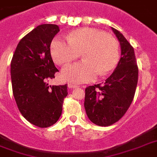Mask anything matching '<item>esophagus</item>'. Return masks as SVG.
Wrapping results in <instances>:
<instances>
[{
  "label": "esophagus",
  "instance_id": "esophagus-1",
  "mask_svg": "<svg viewBox=\"0 0 157 157\" xmlns=\"http://www.w3.org/2000/svg\"><path fill=\"white\" fill-rule=\"evenodd\" d=\"M67 86H68L69 90H72V89H75V88H77V87H79L78 86H76V85H73V84H71V83H68Z\"/></svg>",
  "mask_w": 157,
  "mask_h": 157
}]
</instances>
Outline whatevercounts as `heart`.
I'll list each match as a JSON object with an SVG mask.
<instances>
[{
    "mask_svg": "<svg viewBox=\"0 0 157 157\" xmlns=\"http://www.w3.org/2000/svg\"><path fill=\"white\" fill-rule=\"evenodd\" d=\"M119 43L110 34L91 28L72 31L67 40L55 37L50 45L54 61L67 65L79 58L83 60L63 69L62 77L71 83L94 81L103 76L116 67L119 61Z\"/></svg>",
    "mask_w": 157,
    "mask_h": 157,
    "instance_id": "heart-1",
    "label": "heart"
}]
</instances>
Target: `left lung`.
<instances>
[{"instance_id":"obj_1","label":"left lung","mask_w":157,"mask_h":157,"mask_svg":"<svg viewBox=\"0 0 157 157\" xmlns=\"http://www.w3.org/2000/svg\"><path fill=\"white\" fill-rule=\"evenodd\" d=\"M112 29L121 44V58L103 85L86 88L84 105L86 114L99 126H109L125 114L134 99L139 76L134 48L119 31Z\"/></svg>"}]
</instances>
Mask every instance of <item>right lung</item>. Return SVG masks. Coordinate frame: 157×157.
Returning a JSON list of instances; mask_svg holds the SVG:
<instances>
[{
  "label": "right lung",
  "instance_id": "add662e5",
  "mask_svg": "<svg viewBox=\"0 0 157 157\" xmlns=\"http://www.w3.org/2000/svg\"><path fill=\"white\" fill-rule=\"evenodd\" d=\"M59 32L56 24H41L23 36L11 60L13 94L23 117L40 128L51 126L63 111L67 85L49 86L59 70L50 54V44Z\"/></svg>",
  "mask_w": 157,
  "mask_h": 157
}]
</instances>
